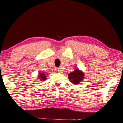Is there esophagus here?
Instances as JSON below:
<instances>
[{
  "instance_id": "obj_1",
  "label": "esophagus",
  "mask_w": 123,
  "mask_h": 123,
  "mask_svg": "<svg viewBox=\"0 0 123 123\" xmlns=\"http://www.w3.org/2000/svg\"><path fill=\"white\" fill-rule=\"evenodd\" d=\"M55 71L58 72H62V69H61V68H56Z\"/></svg>"
}]
</instances>
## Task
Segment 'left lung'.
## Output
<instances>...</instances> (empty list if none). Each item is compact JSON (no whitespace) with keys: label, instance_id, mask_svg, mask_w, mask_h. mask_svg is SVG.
I'll list each match as a JSON object with an SVG mask.
<instances>
[{"label":"left lung","instance_id":"8db88e82","mask_svg":"<svg viewBox=\"0 0 123 123\" xmlns=\"http://www.w3.org/2000/svg\"><path fill=\"white\" fill-rule=\"evenodd\" d=\"M68 77L69 81L73 84H78L79 83L81 82L85 78V74L82 71L77 68L74 71L71 72L68 74Z\"/></svg>","mask_w":123,"mask_h":123}]
</instances>
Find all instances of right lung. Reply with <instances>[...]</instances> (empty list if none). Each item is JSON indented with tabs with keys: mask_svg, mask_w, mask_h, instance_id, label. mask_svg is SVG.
Returning a JSON list of instances; mask_svg holds the SVG:
<instances>
[{
	"mask_svg": "<svg viewBox=\"0 0 123 123\" xmlns=\"http://www.w3.org/2000/svg\"><path fill=\"white\" fill-rule=\"evenodd\" d=\"M47 74H45L44 72H40L39 74H38V79H40V80L42 81H44L46 79V77H47Z\"/></svg>",
	"mask_w": 123,
	"mask_h": 123,
	"instance_id": "right-lung-1",
	"label": "right lung"
}]
</instances>
